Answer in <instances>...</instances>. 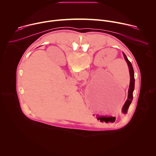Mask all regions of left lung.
Instances as JSON below:
<instances>
[{
    "instance_id": "obj_1",
    "label": "left lung",
    "mask_w": 156,
    "mask_h": 156,
    "mask_svg": "<svg viewBox=\"0 0 156 156\" xmlns=\"http://www.w3.org/2000/svg\"><path fill=\"white\" fill-rule=\"evenodd\" d=\"M125 59L128 64V68H129V75H130V83H129V89H128V99L126 101L123 108H122V112L123 114H126L127 112L128 108L131 103V101L133 100V91H134L135 89V77H134V70H133V66L131 63V62L128 60L127 57L126 55L123 52Z\"/></svg>"
}]
</instances>
